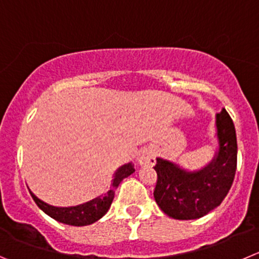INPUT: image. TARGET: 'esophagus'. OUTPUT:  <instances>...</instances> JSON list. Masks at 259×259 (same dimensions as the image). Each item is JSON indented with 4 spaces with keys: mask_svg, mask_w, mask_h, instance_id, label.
<instances>
[{
    "mask_svg": "<svg viewBox=\"0 0 259 259\" xmlns=\"http://www.w3.org/2000/svg\"><path fill=\"white\" fill-rule=\"evenodd\" d=\"M137 161L141 166H151L155 162V155L151 150H142L139 154V157H137Z\"/></svg>",
    "mask_w": 259,
    "mask_h": 259,
    "instance_id": "obj_1",
    "label": "esophagus"
}]
</instances>
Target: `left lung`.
<instances>
[{
	"instance_id": "left-lung-1",
	"label": "left lung",
	"mask_w": 259,
	"mask_h": 259,
	"mask_svg": "<svg viewBox=\"0 0 259 259\" xmlns=\"http://www.w3.org/2000/svg\"><path fill=\"white\" fill-rule=\"evenodd\" d=\"M220 149L216 159L201 171H186L178 165L156 159L154 197L159 207L177 220H193L218 207L228 194L236 170L235 127L225 109L216 114Z\"/></svg>"
}]
</instances>
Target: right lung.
<instances>
[{
	"label": "right lung",
	"instance_id": "right-lung-1",
	"mask_svg": "<svg viewBox=\"0 0 259 259\" xmlns=\"http://www.w3.org/2000/svg\"><path fill=\"white\" fill-rule=\"evenodd\" d=\"M135 171L134 165L132 164H125L120 166L115 173L114 179H113V187L108 191V193L104 197H98V198L93 199V201L83 203V205L76 206V207H54V206L48 205L46 202L40 201L35 194L31 191L30 194L38 207L41 211L51 216L54 220L60 221V223L67 224V225L72 226H83V225H90V224L95 223L99 219L107 213L109 210L110 205H112L113 198H114V193L117 187L119 186L120 182L128 176H131Z\"/></svg>",
	"mask_w": 259,
	"mask_h": 259
}]
</instances>
